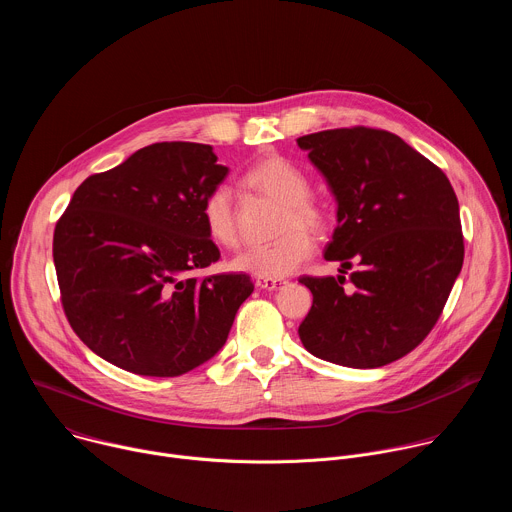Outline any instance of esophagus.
Here are the masks:
<instances>
[{
	"label": "esophagus",
	"instance_id": "esophagus-1",
	"mask_svg": "<svg viewBox=\"0 0 512 512\" xmlns=\"http://www.w3.org/2000/svg\"><path fill=\"white\" fill-rule=\"evenodd\" d=\"M255 285L261 287V289L273 291V289H281L283 285H287V281L285 279H275V277H257Z\"/></svg>",
	"mask_w": 512,
	"mask_h": 512
}]
</instances>
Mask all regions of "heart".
Here are the masks:
<instances>
[{
    "instance_id": "obj_1",
    "label": "heart",
    "mask_w": 512,
    "mask_h": 512,
    "mask_svg": "<svg viewBox=\"0 0 512 512\" xmlns=\"http://www.w3.org/2000/svg\"><path fill=\"white\" fill-rule=\"evenodd\" d=\"M247 184L283 204L279 239L267 245H255L241 251L233 261V269L255 277H285L296 271L314 253V239L309 231H322L328 223L326 210L312 194L308 174L283 156H265L245 176ZM202 221L208 237L221 247L239 243L233 192L221 184L208 192L202 202Z\"/></svg>"
}]
</instances>
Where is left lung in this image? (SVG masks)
Instances as JSON below:
<instances>
[{
  "mask_svg": "<svg viewBox=\"0 0 512 512\" xmlns=\"http://www.w3.org/2000/svg\"><path fill=\"white\" fill-rule=\"evenodd\" d=\"M326 178L338 227L324 257L348 277H300L314 296L300 340L314 356L377 369L431 332L464 263L460 206L446 174L399 135L344 127L298 137Z\"/></svg>",
  "mask_w": 512,
  "mask_h": 512,
  "instance_id": "obj_1",
  "label": "left lung"
}]
</instances>
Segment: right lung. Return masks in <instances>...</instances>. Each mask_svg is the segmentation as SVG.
Masks as SVG:
<instances>
[{
    "instance_id": "right-lung-1",
    "label": "right lung",
    "mask_w": 512,
    "mask_h": 512,
    "mask_svg": "<svg viewBox=\"0 0 512 512\" xmlns=\"http://www.w3.org/2000/svg\"><path fill=\"white\" fill-rule=\"evenodd\" d=\"M210 145L162 141L89 176L58 218L52 241L64 314L115 367L178 377L227 342L253 294L245 273L196 277L221 259L202 202L229 168Z\"/></svg>"
}]
</instances>
